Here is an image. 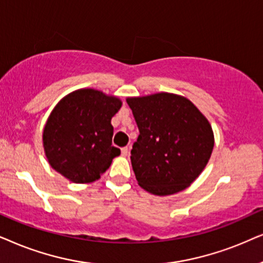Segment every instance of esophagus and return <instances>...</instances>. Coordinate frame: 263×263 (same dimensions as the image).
<instances>
[{
	"instance_id": "esophagus-1",
	"label": "esophagus",
	"mask_w": 263,
	"mask_h": 263,
	"mask_svg": "<svg viewBox=\"0 0 263 263\" xmlns=\"http://www.w3.org/2000/svg\"><path fill=\"white\" fill-rule=\"evenodd\" d=\"M128 146H124V148H121V155L122 156H127L128 155Z\"/></svg>"
}]
</instances>
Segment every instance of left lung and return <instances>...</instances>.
<instances>
[{
  "label": "left lung",
  "mask_w": 263,
  "mask_h": 263,
  "mask_svg": "<svg viewBox=\"0 0 263 263\" xmlns=\"http://www.w3.org/2000/svg\"><path fill=\"white\" fill-rule=\"evenodd\" d=\"M139 136L131 163L139 186L166 196L185 190L211 159L214 134L190 100L168 92L128 97Z\"/></svg>",
  "instance_id": "8db88e82"
}]
</instances>
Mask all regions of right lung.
<instances>
[{
    "instance_id": "1",
    "label": "right lung",
    "mask_w": 263,
    "mask_h": 263,
    "mask_svg": "<svg viewBox=\"0 0 263 263\" xmlns=\"http://www.w3.org/2000/svg\"><path fill=\"white\" fill-rule=\"evenodd\" d=\"M121 101L95 89L65 96L49 115L43 146L49 164L77 184L92 183L109 168L120 149L111 145V118Z\"/></svg>"
}]
</instances>
